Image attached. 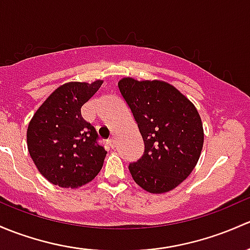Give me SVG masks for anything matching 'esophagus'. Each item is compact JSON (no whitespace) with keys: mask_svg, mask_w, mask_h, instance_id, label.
<instances>
[{"mask_svg":"<svg viewBox=\"0 0 250 250\" xmlns=\"http://www.w3.org/2000/svg\"><path fill=\"white\" fill-rule=\"evenodd\" d=\"M108 146H109V148L114 149L115 146H117V141L114 140V138H110V140H108Z\"/></svg>","mask_w":250,"mask_h":250,"instance_id":"obj_1","label":"esophagus"}]
</instances>
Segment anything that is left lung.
Masks as SVG:
<instances>
[{
	"label": "left lung",
	"mask_w": 250,
	"mask_h": 250,
	"mask_svg": "<svg viewBox=\"0 0 250 250\" xmlns=\"http://www.w3.org/2000/svg\"><path fill=\"white\" fill-rule=\"evenodd\" d=\"M120 94L130 107L144 142L142 158L128 165L133 181L163 194L188 178L203 146L201 118L194 104L171 84L123 78Z\"/></svg>",
	"instance_id": "1"
}]
</instances>
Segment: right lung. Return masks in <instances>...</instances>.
<instances>
[{"label":"right lung","mask_w":250,"mask_h":250,"mask_svg":"<svg viewBox=\"0 0 250 250\" xmlns=\"http://www.w3.org/2000/svg\"><path fill=\"white\" fill-rule=\"evenodd\" d=\"M102 83L71 82L59 86L31 119L26 135L29 153L41 174L54 185L82 187L104 166L107 151L81 113Z\"/></svg>","instance_id":"right-lung-1"}]
</instances>
